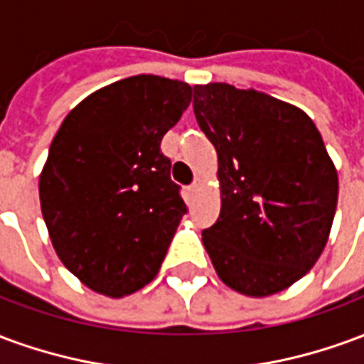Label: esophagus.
Here are the masks:
<instances>
[{
	"mask_svg": "<svg viewBox=\"0 0 364 364\" xmlns=\"http://www.w3.org/2000/svg\"><path fill=\"white\" fill-rule=\"evenodd\" d=\"M200 183H203V181H200V177H195V181H193L189 185V193H191V195H195V193H197L198 187H200Z\"/></svg>",
	"mask_w": 364,
	"mask_h": 364,
	"instance_id": "34e87169",
	"label": "esophagus"
}]
</instances>
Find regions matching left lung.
I'll return each instance as SVG.
<instances>
[{
    "label": "left lung",
    "mask_w": 364,
    "mask_h": 364,
    "mask_svg": "<svg viewBox=\"0 0 364 364\" xmlns=\"http://www.w3.org/2000/svg\"><path fill=\"white\" fill-rule=\"evenodd\" d=\"M193 111L218 154L222 208L203 244L230 289L269 296L302 279L326 247L337 171L298 107L228 83L193 87Z\"/></svg>",
    "instance_id": "1"
}]
</instances>
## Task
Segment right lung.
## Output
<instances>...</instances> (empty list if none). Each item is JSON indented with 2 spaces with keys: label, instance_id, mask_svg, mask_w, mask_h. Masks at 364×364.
Here are the masks:
<instances>
[{
  "label": "right lung",
  "instance_id": "add662e5",
  "mask_svg": "<svg viewBox=\"0 0 364 364\" xmlns=\"http://www.w3.org/2000/svg\"><path fill=\"white\" fill-rule=\"evenodd\" d=\"M189 83L132 75L85 97L54 136L38 193L70 273L120 298L158 274L187 205L161 138L189 107Z\"/></svg>",
  "mask_w": 364,
  "mask_h": 364
}]
</instances>
